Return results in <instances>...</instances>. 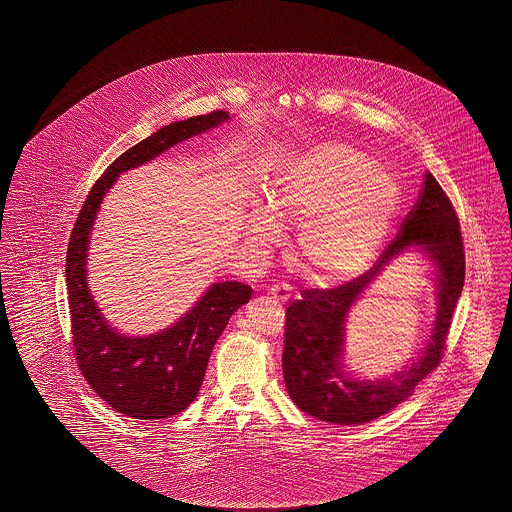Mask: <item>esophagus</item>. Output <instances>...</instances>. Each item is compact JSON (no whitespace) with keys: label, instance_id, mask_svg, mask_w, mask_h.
<instances>
[{"label":"esophagus","instance_id":"1","mask_svg":"<svg viewBox=\"0 0 512 512\" xmlns=\"http://www.w3.org/2000/svg\"><path fill=\"white\" fill-rule=\"evenodd\" d=\"M268 293L274 297V299H278V301H288L290 299V286H286V284H274L270 290H268Z\"/></svg>","mask_w":512,"mask_h":512}]
</instances>
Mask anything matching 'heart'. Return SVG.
Wrapping results in <instances>:
<instances>
[{"label":"heart","mask_w":512,"mask_h":512,"mask_svg":"<svg viewBox=\"0 0 512 512\" xmlns=\"http://www.w3.org/2000/svg\"><path fill=\"white\" fill-rule=\"evenodd\" d=\"M399 203L395 178L355 147L326 140L280 172L267 209H253L247 236L257 247L280 240L282 224L303 222L297 255L307 276L336 284L365 267L388 234ZM276 218L274 221L273 219Z\"/></svg>","instance_id":"1"}]
</instances>
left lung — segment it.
<instances>
[{
    "instance_id": "left-lung-1",
    "label": "left lung",
    "mask_w": 512,
    "mask_h": 512,
    "mask_svg": "<svg viewBox=\"0 0 512 512\" xmlns=\"http://www.w3.org/2000/svg\"><path fill=\"white\" fill-rule=\"evenodd\" d=\"M414 244L422 246L439 267L440 311L433 340L421 359L407 371L386 381L355 383L340 370L346 311L393 256ZM463 286L461 222L438 180L432 172H426L424 188L413 211L403 219L399 236L374 267L330 290H301V299L286 309L282 370L293 403L303 413L341 426L365 424L390 413L441 363Z\"/></svg>"
}]
</instances>
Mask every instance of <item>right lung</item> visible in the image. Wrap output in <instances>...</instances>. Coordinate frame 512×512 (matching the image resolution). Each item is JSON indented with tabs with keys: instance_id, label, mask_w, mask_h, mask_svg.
Returning a JSON list of instances; mask_svg holds the SVG:
<instances>
[{
	"instance_id": "right-lung-1",
	"label": "right lung",
	"mask_w": 512,
	"mask_h": 512,
	"mask_svg": "<svg viewBox=\"0 0 512 512\" xmlns=\"http://www.w3.org/2000/svg\"><path fill=\"white\" fill-rule=\"evenodd\" d=\"M224 121H228V113L219 109L172 122L126 149L96 180L74 222L65 274L76 365L109 407L130 418H169L194 401L215 343L230 317L251 299L253 290L242 282L213 284L194 309L165 332L126 338L107 326L86 286L90 230L103 195L121 172Z\"/></svg>"
}]
</instances>
